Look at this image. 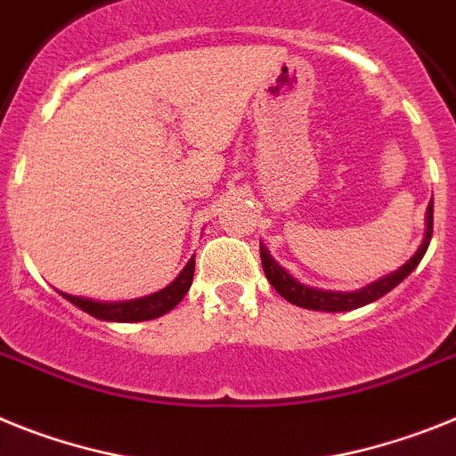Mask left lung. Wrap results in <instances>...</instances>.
I'll use <instances>...</instances> for the list:
<instances>
[{"label":"left lung","mask_w":456,"mask_h":456,"mask_svg":"<svg viewBox=\"0 0 456 456\" xmlns=\"http://www.w3.org/2000/svg\"><path fill=\"white\" fill-rule=\"evenodd\" d=\"M427 231H424L422 244L418 247V251L413 254V258L406 260L399 270L390 272V274L380 276L376 281H371L369 286L360 288V290H353V293H341V290H322V288L306 286V283L297 281L286 267H281L274 260V256L270 254V248L260 242V260H263V270H265L267 281L272 283L276 293L281 295L283 299H288L290 305L302 306V309L311 311H330V314H337V311H350L360 309L364 305H371L379 297L387 295L395 286L406 279L415 267L419 265V260L424 258L427 248L431 242V232H434V200L429 202L427 208Z\"/></svg>","instance_id":"left-lung-1"}]
</instances>
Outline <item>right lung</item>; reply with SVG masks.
<instances>
[{"instance_id":"1","label":"right lung","mask_w":456,"mask_h":456,"mask_svg":"<svg viewBox=\"0 0 456 456\" xmlns=\"http://www.w3.org/2000/svg\"><path fill=\"white\" fill-rule=\"evenodd\" d=\"M193 270H196V256H191L184 270L175 276V281L157 293L145 295L138 299H124V302H99V299L77 297V295L61 293L73 306L89 314V316L99 318L108 322H140V321H154V318L168 314L170 309L180 305L182 297L189 293L191 281H193Z\"/></svg>"}]
</instances>
